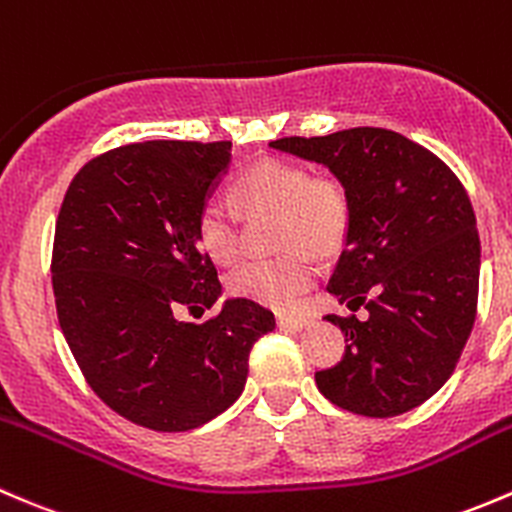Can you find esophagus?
Listing matches in <instances>:
<instances>
[{
	"label": "esophagus",
	"instance_id": "esophagus-1",
	"mask_svg": "<svg viewBox=\"0 0 512 512\" xmlns=\"http://www.w3.org/2000/svg\"><path fill=\"white\" fill-rule=\"evenodd\" d=\"M276 323L281 330H303L310 325L308 315H298V313H278Z\"/></svg>",
	"mask_w": 512,
	"mask_h": 512
}]
</instances>
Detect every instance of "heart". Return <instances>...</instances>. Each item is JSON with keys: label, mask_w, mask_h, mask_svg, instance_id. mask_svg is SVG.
<instances>
[{"label": "heart", "mask_w": 512, "mask_h": 512, "mask_svg": "<svg viewBox=\"0 0 512 512\" xmlns=\"http://www.w3.org/2000/svg\"><path fill=\"white\" fill-rule=\"evenodd\" d=\"M229 199L236 212L207 204L197 217V239L204 254L221 266L241 256L239 214L246 219L273 214V246L283 254L251 261L231 273L229 291L256 303L286 308L315 278L313 258L342 249L352 224V199L335 175H310L288 160H261L234 177Z\"/></svg>", "instance_id": "obj_1"}]
</instances>
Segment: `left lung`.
Here are the masks:
<instances>
[{"label": "left lung", "mask_w": 512, "mask_h": 512, "mask_svg": "<svg viewBox=\"0 0 512 512\" xmlns=\"http://www.w3.org/2000/svg\"><path fill=\"white\" fill-rule=\"evenodd\" d=\"M271 147L323 162L345 182L352 224L328 291L355 315H325L345 333V355L315 372L325 399L387 419L444 387L478 308L481 239L471 199L444 160L384 128Z\"/></svg>", "instance_id": "left-lung-1"}]
</instances>
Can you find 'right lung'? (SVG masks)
Masks as SVG:
<instances>
[{
    "label": "right lung",
    "instance_id": "add662e5",
    "mask_svg": "<svg viewBox=\"0 0 512 512\" xmlns=\"http://www.w3.org/2000/svg\"><path fill=\"white\" fill-rule=\"evenodd\" d=\"M229 160V140L113 147L76 172L56 219L51 286L63 337L93 392L145 429L189 431L229 409L251 347L276 328L249 298L226 300L199 325L177 320L221 293L197 217Z\"/></svg>",
    "mask_w": 512,
    "mask_h": 512
}]
</instances>
